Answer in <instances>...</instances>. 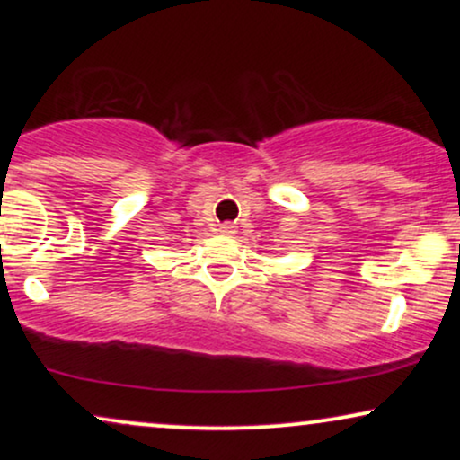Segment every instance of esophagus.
I'll return each instance as SVG.
<instances>
[{"instance_id": "esophagus-1", "label": "esophagus", "mask_w": 460, "mask_h": 460, "mask_svg": "<svg viewBox=\"0 0 460 460\" xmlns=\"http://www.w3.org/2000/svg\"><path fill=\"white\" fill-rule=\"evenodd\" d=\"M218 231H220V234H223V235H234V234H235V226L231 225V223H223V225L218 226Z\"/></svg>"}]
</instances>
